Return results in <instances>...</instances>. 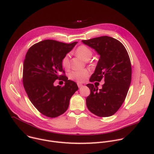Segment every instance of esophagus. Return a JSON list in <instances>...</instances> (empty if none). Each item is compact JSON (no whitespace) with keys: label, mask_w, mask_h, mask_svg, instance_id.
I'll return each instance as SVG.
<instances>
[{"label":"esophagus","mask_w":154,"mask_h":154,"mask_svg":"<svg viewBox=\"0 0 154 154\" xmlns=\"http://www.w3.org/2000/svg\"><path fill=\"white\" fill-rule=\"evenodd\" d=\"M77 85H78L79 88H80V87H81L83 85L82 84V83H77Z\"/></svg>","instance_id":"obj_1"}]
</instances>
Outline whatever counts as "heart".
Instances as JSON below:
<instances>
[{
    "instance_id": "b5f03b06",
    "label": "heart",
    "mask_w": 154,
    "mask_h": 154,
    "mask_svg": "<svg viewBox=\"0 0 154 154\" xmlns=\"http://www.w3.org/2000/svg\"><path fill=\"white\" fill-rule=\"evenodd\" d=\"M75 54L77 57L82 58L85 61H88L92 57L93 51L91 48H90L88 46L85 45H81L76 48L75 51ZM61 63L64 69H67L69 67L70 60L69 54H66L64 56L62 59ZM89 74L90 72L87 69L78 70V71H72L70 73L69 78L78 82H83L89 76Z\"/></svg>"
}]
</instances>
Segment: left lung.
I'll list each match as a JSON object with an SVG mask.
<instances>
[{
    "label": "left lung",
    "instance_id": "1",
    "mask_svg": "<svg viewBox=\"0 0 154 154\" xmlns=\"http://www.w3.org/2000/svg\"><path fill=\"white\" fill-rule=\"evenodd\" d=\"M82 42L94 49L100 55L90 82L104 80L101 89L88 83L91 90L87 97L88 110L94 115L106 117L114 115L123 103L131 80V65L128 53L118 40L102 36Z\"/></svg>",
    "mask_w": 154,
    "mask_h": 154
}]
</instances>
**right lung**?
I'll return each mask as SVG.
<instances>
[{
    "label": "right lung",
    "mask_w": 154,
    "mask_h": 154,
    "mask_svg": "<svg viewBox=\"0 0 154 154\" xmlns=\"http://www.w3.org/2000/svg\"><path fill=\"white\" fill-rule=\"evenodd\" d=\"M45 40L33 45L27 51L23 64V83L32 104L43 115L57 117L67 110L72 96L79 89L77 83L64 75L62 59L77 44ZM61 72L64 74L60 75ZM60 79L63 87L53 83Z\"/></svg>",
    "instance_id": "1"
}]
</instances>
